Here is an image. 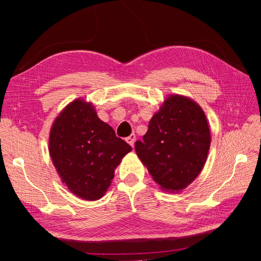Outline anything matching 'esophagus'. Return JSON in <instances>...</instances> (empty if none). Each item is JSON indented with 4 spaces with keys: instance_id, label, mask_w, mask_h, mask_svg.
I'll return each instance as SVG.
<instances>
[{
    "instance_id": "obj_1",
    "label": "esophagus",
    "mask_w": 261,
    "mask_h": 261,
    "mask_svg": "<svg viewBox=\"0 0 261 261\" xmlns=\"http://www.w3.org/2000/svg\"><path fill=\"white\" fill-rule=\"evenodd\" d=\"M135 140H136L135 134H132L130 136H128L127 138H126V141H127V143H128L132 147H134V144H135Z\"/></svg>"
}]
</instances>
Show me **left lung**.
<instances>
[{
  "mask_svg": "<svg viewBox=\"0 0 261 261\" xmlns=\"http://www.w3.org/2000/svg\"><path fill=\"white\" fill-rule=\"evenodd\" d=\"M210 148L202 109L191 99L172 96L149 122L136 153L163 189L178 192L198 176Z\"/></svg>",
  "mask_w": 261,
  "mask_h": 261,
  "instance_id": "obj_1",
  "label": "left lung"
}]
</instances>
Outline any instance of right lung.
Listing matches in <instances>:
<instances>
[{
	"instance_id": "obj_1",
	"label": "right lung",
	"mask_w": 261,
	"mask_h": 261,
	"mask_svg": "<svg viewBox=\"0 0 261 261\" xmlns=\"http://www.w3.org/2000/svg\"><path fill=\"white\" fill-rule=\"evenodd\" d=\"M132 147L102 122L90 103L78 99L55 120L49 151L68 189L86 200L105 195L114 170Z\"/></svg>"
}]
</instances>
